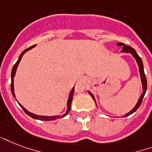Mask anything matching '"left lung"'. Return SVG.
Instances as JSON below:
<instances>
[{
    "label": "left lung",
    "mask_w": 152,
    "mask_h": 152,
    "mask_svg": "<svg viewBox=\"0 0 152 152\" xmlns=\"http://www.w3.org/2000/svg\"><path fill=\"white\" fill-rule=\"evenodd\" d=\"M118 46H123V49L121 52L123 53H132V56L135 57V59L137 61V64L139 65V69H140V78H141V81H142V84H143V93L141 94L140 95V97L139 99V101L137 103L136 106H135L134 108L132 109V110L130 111L129 113H126L125 115H124L123 117H128L129 115L130 114H132V113H134L135 111L137 110V109L139 108L140 106L141 105L142 103V101H143V98H144V95H145V93H146V91H147V78L146 76H145V74H144V64H143V62H142V60L141 58L140 57V56L137 54V53L136 52L134 49L132 48V47H130L129 46H125L124 43H121V42H118ZM89 94L91 95V96L92 97V99L95 100V98L93 96V95L90 91H88Z\"/></svg>",
    "instance_id": "1"
}]
</instances>
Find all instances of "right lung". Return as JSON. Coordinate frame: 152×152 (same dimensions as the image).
Instances as JSON below:
<instances>
[{
    "mask_svg": "<svg viewBox=\"0 0 152 152\" xmlns=\"http://www.w3.org/2000/svg\"><path fill=\"white\" fill-rule=\"evenodd\" d=\"M35 46V45H34V46H30L29 48L26 49L24 51H23L22 53L20 54V56L19 57V59H18V61H16V63H15V64H14V66H13L12 68V74H11V78H12V82H11V91H12V94L13 97L15 98V93H14V87H13V78H14V76H15V71H16V69H17V66L18 64H19V63H20V60H21V58H22L23 55L25 53L27 52V51L30 50L31 49H32L33 47H34ZM74 88H73L72 89L71 92H70V95H69V100H68V110H67V112L65 113H64V115L62 116V118L63 117H64L65 115H67L68 114V113L69 112V110H70V108H71V103H72V97H73V94H74ZM21 107H22V109L24 110V112L26 113H27V115L30 116V117H31L32 118H34V119H37V120H41V121H53V120H55V119H58V118H61V116H53V117H46V116H39V115H35V114H34V113H30V112H28V111L26 110L25 108H23L21 105H20Z\"/></svg>",
    "mask_w": 152,
    "mask_h": 152,
    "instance_id": "right-lung-1",
    "label": "right lung"
}]
</instances>
